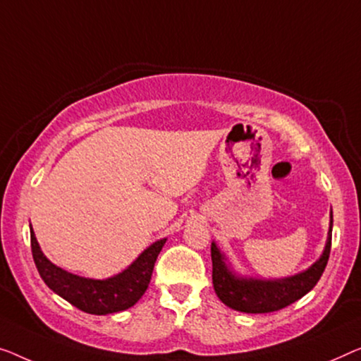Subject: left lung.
Masks as SVG:
<instances>
[{
    "instance_id": "8db88e82",
    "label": "left lung",
    "mask_w": 361,
    "mask_h": 361,
    "mask_svg": "<svg viewBox=\"0 0 361 361\" xmlns=\"http://www.w3.org/2000/svg\"><path fill=\"white\" fill-rule=\"evenodd\" d=\"M331 240H332V211L329 233L324 251L318 261L306 271L295 274L292 277L277 279V281H264V279L241 277L235 274L227 264L225 257L217 245H211L212 256V283L224 305L228 308L241 311V313H272L285 308V306L295 303V301L305 297L322 276L327 266L331 255Z\"/></svg>"
}]
</instances>
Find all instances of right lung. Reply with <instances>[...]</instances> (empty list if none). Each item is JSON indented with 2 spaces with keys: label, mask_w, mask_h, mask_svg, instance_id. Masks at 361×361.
Instances as JSON below:
<instances>
[{
  "label": "right lung",
  "mask_w": 361,
  "mask_h": 361,
  "mask_svg": "<svg viewBox=\"0 0 361 361\" xmlns=\"http://www.w3.org/2000/svg\"><path fill=\"white\" fill-rule=\"evenodd\" d=\"M165 241L166 238H162L150 245L123 272L104 281H95V279L74 276L48 261L30 227L32 256H34L37 271L43 282L48 285V288H51L56 295H60L80 311L99 316L125 311L137 303L149 287L154 264Z\"/></svg>",
  "instance_id": "obj_1"
}]
</instances>
